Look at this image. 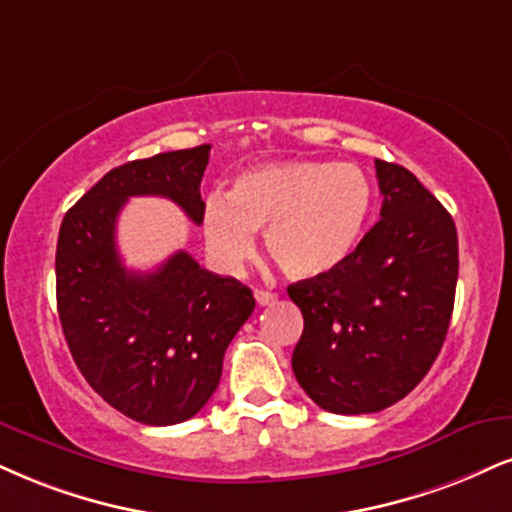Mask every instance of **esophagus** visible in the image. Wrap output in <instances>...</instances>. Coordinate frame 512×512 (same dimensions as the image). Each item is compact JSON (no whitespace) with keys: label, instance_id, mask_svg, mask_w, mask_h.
I'll return each instance as SVG.
<instances>
[{"label":"esophagus","instance_id":"1","mask_svg":"<svg viewBox=\"0 0 512 512\" xmlns=\"http://www.w3.org/2000/svg\"><path fill=\"white\" fill-rule=\"evenodd\" d=\"M254 299L258 306H270L277 299V294L266 292V289H254Z\"/></svg>","mask_w":512,"mask_h":512}]
</instances>
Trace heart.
<instances>
[{"instance_id": "1", "label": "heart", "mask_w": 512, "mask_h": 512, "mask_svg": "<svg viewBox=\"0 0 512 512\" xmlns=\"http://www.w3.org/2000/svg\"><path fill=\"white\" fill-rule=\"evenodd\" d=\"M370 211V180L351 163H263L242 170L225 201L208 199L201 230L225 268L242 266L254 254L251 232L266 230L270 261L294 280H313L353 254Z\"/></svg>"}]
</instances>
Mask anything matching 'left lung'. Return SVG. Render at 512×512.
<instances>
[{
    "instance_id": "left-lung-1",
    "label": "left lung",
    "mask_w": 512,
    "mask_h": 512,
    "mask_svg": "<svg viewBox=\"0 0 512 512\" xmlns=\"http://www.w3.org/2000/svg\"><path fill=\"white\" fill-rule=\"evenodd\" d=\"M380 220L332 273L287 287L304 332L292 370L323 410L377 413L418 387L449 332L458 282L453 218L410 170L375 161Z\"/></svg>"
}]
</instances>
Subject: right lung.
<instances>
[{"mask_svg":"<svg viewBox=\"0 0 512 512\" xmlns=\"http://www.w3.org/2000/svg\"><path fill=\"white\" fill-rule=\"evenodd\" d=\"M208 154L201 144L109 170L59 230L56 306L73 361L109 406L142 425H178L206 406L225 349L256 306L249 287L208 273L187 251L132 273L116 249L130 197H166L201 223Z\"/></svg>","mask_w":512,"mask_h":512,"instance_id":"right-lung-1","label":"right lung"}]
</instances>
